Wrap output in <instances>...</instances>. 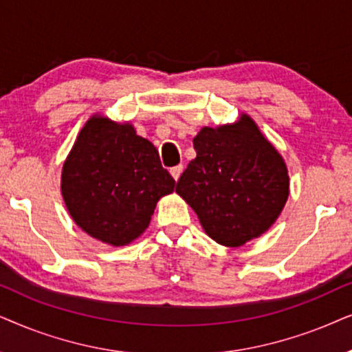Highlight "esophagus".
I'll return each mask as SVG.
<instances>
[{"mask_svg":"<svg viewBox=\"0 0 352 352\" xmlns=\"http://www.w3.org/2000/svg\"><path fill=\"white\" fill-rule=\"evenodd\" d=\"M182 172H184V166H182V164H179V166H175V167H172V168H170L172 177H173V179H175V180H179V179H180Z\"/></svg>","mask_w":352,"mask_h":352,"instance_id":"esophagus-1","label":"esophagus"}]
</instances>
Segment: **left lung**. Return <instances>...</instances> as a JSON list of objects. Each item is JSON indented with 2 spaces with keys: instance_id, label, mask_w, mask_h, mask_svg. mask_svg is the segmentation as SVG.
I'll use <instances>...</instances> for the list:
<instances>
[{
  "instance_id": "1",
  "label": "left lung",
  "mask_w": 352,
  "mask_h": 352,
  "mask_svg": "<svg viewBox=\"0 0 352 352\" xmlns=\"http://www.w3.org/2000/svg\"><path fill=\"white\" fill-rule=\"evenodd\" d=\"M196 157L175 191L219 245L236 248L269 230L289 193L283 159L251 117L204 127L193 138Z\"/></svg>"
}]
</instances>
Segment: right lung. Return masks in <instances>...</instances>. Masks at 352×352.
I'll return each instance as SVG.
<instances>
[{
    "mask_svg": "<svg viewBox=\"0 0 352 352\" xmlns=\"http://www.w3.org/2000/svg\"><path fill=\"white\" fill-rule=\"evenodd\" d=\"M175 180L157 149L130 124L95 116L63 167L60 190L75 223L96 240L124 246L146 230L159 198Z\"/></svg>",
    "mask_w": 352,
    "mask_h": 352,
    "instance_id": "right-lung-1",
    "label": "right lung"
}]
</instances>
